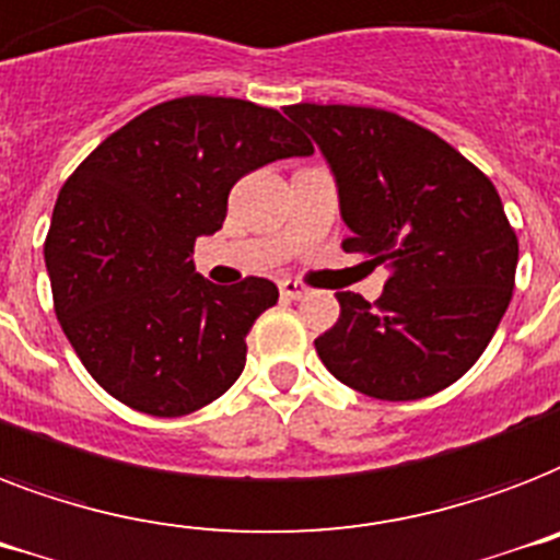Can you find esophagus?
Masks as SVG:
<instances>
[{
  "label": "esophagus",
  "mask_w": 560,
  "mask_h": 560,
  "mask_svg": "<svg viewBox=\"0 0 560 560\" xmlns=\"http://www.w3.org/2000/svg\"><path fill=\"white\" fill-rule=\"evenodd\" d=\"M280 294H283L285 301H303L308 294V289L303 283H298V280H283V283H280Z\"/></svg>",
  "instance_id": "esophagus-1"
}]
</instances>
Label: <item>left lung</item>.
Returning a JSON list of instances; mask_svg holds the SVG:
<instances>
[{"label": "left lung", "instance_id": "1", "mask_svg": "<svg viewBox=\"0 0 560 560\" xmlns=\"http://www.w3.org/2000/svg\"><path fill=\"white\" fill-rule=\"evenodd\" d=\"M332 170L347 254L387 262L382 298L338 292V324L315 338L329 373L384 401L445 390L506 315L517 236L486 173L431 129L373 106L294 103Z\"/></svg>", "mask_w": 560, "mask_h": 560}]
</instances>
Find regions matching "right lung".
<instances>
[{"mask_svg":"<svg viewBox=\"0 0 560 560\" xmlns=\"http://www.w3.org/2000/svg\"><path fill=\"white\" fill-rule=\"evenodd\" d=\"M292 155L312 144L277 109L190 95L141 112L71 173L46 268L62 332L109 396L185 416L240 378L245 335L280 292L266 277L213 285L190 254L245 173Z\"/></svg>","mask_w":560,"mask_h":560,"instance_id":"right-lung-1","label":"right lung"}]
</instances>
